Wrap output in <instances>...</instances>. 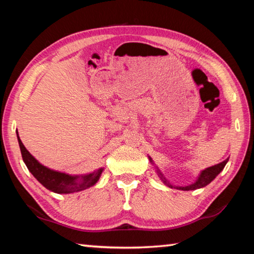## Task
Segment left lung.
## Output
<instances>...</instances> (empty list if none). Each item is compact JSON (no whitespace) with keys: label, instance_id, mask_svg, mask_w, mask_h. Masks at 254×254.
Masks as SVG:
<instances>
[{"label":"left lung","instance_id":"left-lung-1","mask_svg":"<svg viewBox=\"0 0 254 254\" xmlns=\"http://www.w3.org/2000/svg\"><path fill=\"white\" fill-rule=\"evenodd\" d=\"M149 160L150 162H152V159L149 157ZM227 161H229V159H226V160H224L223 162H220L217 163V165L215 166H212L209 167V168H206L205 170H203L200 173V175L198 176V178H197L196 182L194 184L191 185H188V186H185V187H180V186H173V185L168 183V180H167L165 177H163V175L160 173V170L157 169V173H158V176L160 177V179L163 182V184L167 185V186L170 187V188H177L179 189V190H195V189H199V188H203L205 186H207V185L213 182V180L216 178V176L221 173V171L224 169L225 165L227 163Z\"/></svg>","mask_w":254,"mask_h":254}]
</instances>
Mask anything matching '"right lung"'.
Instances as JSON below:
<instances>
[{
  "label": "right lung",
  "mask_w": 254,
  "mask_h": 254,
  "mask_svg": "<svg viewBox=\"0 0 254 254\" xmlns=\"http://www.w3.org/2000/svg\"><path fill=\"white\" fill-rule=\"evenodd\" d=\"M18 133V132H16ZM18 141L22 154V159L34 178L39 182L42 186H45L49 190L57 192V194H71V192L80 191L87 189L95 185L103 173V168L93 171L87 175L72 176L62 171L53 170L46 167L37 160L31 153H30L20 140L18 134Z\"/></svg>",
  "instance_id": "right-lung-1"
}]
</instances>
